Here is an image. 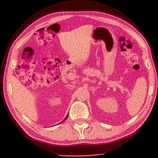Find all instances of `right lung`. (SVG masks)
I'll list each match as a JSON object with an SVG mask.
<instances>
[{"instance_id": "1", "label": "right lung", "mask_w": 158, "mask_h": 158, "mask_svg": "<svg viewBox=\"0 0 158 158\" xmlns=\"http://www.w3.org/2000/svg\"><path fill=\"white\" fill-rule=\"evenodd\" d=\"M67 117H68V115H67V116H66V117H65V118H64V120H63V121H62V122H60V123H62V122H64V121H65V120H66V119H67Z\"/></svg>"}]
</instances>
